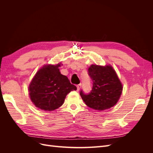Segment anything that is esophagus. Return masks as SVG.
<instances>
[{
  "mask_svg": "<svg viewBox=\"0 0 153 153\" xmlns=\"http://www.w3.org/2000/svg\"><path fill=\"white\" fill-rule=\"evenodd\" d=\"M81 86H82V84H79L76 85V87H77V91H79V90H80Z\"/></svg>",
  "mask_w": 153,
  "mask_h": 153,
  "instance_id": "1",
  "label": "esophagus"
}]
</instances>
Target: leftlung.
Returning <instances> with one entry per match:
<instances>
[{
  "label": "left lung",
  "mask_w": 153,
  "mask_h": 153,
  "mask_svg": "<svg viewBox=\"0 0 153 153\" xmlns=\"http://www.w3.org/2000/svg\"><path fill=\"white\" fill-rule=\"evenodd\" d=\"M92 82V90L85 94L81 90L80 94L89 107L96 110H104L112 107L121 95L123 85L113 68L92 65L88 69Z\"/></svg>",
  "instance_id": "obj_1"
}]
</instances>
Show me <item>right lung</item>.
<instances>
[{
	"instance_id": "1",
	"label": "right lung",
	"mask_w": 153,
	"mask_h": 153,
	"mask_svg": "<svg viewBox=\"0 0 153 153\" xmlns=\"http://www.w3.org/2000/svg\"><path fill=\"white\" fill-rule=\"evenodd\" d=\"M61 64L45 65L36 73L29 87L32 102L37 108L52 111L60 107L66 95L76 87L59 71Z\"/></svg>"
}]
</instances>
